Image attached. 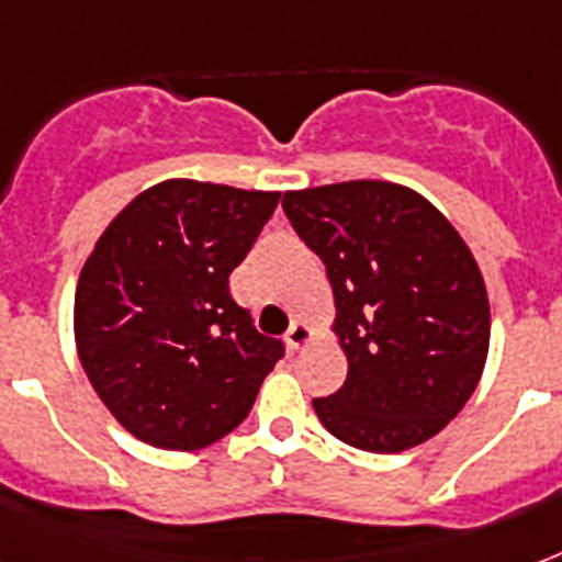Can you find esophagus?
Masks as SVG:
<instances>
[{"label": "esophagus", "instance_id": "esophagus-1", "mask_svg": "<svg viewBox=\"0 0 562 562\" xmlns=\"http://www.w3.org/2000/svg\"><path fill=\"white\" fill-rule=\"evenodd\" d=\"M308 341H312V326H308L306 321H300V317H297V321L291 324L289 333H285V344H289L291 352H300Z\"/></svg>", "mask_w": 562, "mask_h": 562}]
</instances>
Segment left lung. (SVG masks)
<instances>
[{
  "mask_svg": "<svg viewBox=\"0 0 562 562\" xmlns=\"http://www.w3.org/2000/svg\"><path fill=\"white\" fill-rule=\"evenodd\" d=\"M282 210L326 265L350 364L315 414L364 452L426 443L487 361L490 303L470 247L423 194L384 180L285 192Z\"/></svg>",
  "mask_w": 562,
  "mask_h": 562,
  "instance_id": "8db88e82",
  "label": "left lung"
}]
</instances>
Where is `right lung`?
<instances>
[{"instance_id":"1","label":"right lung","mask_w":562,"mask_h":562,"mask_svg":"<svg viewBox=\"0 0 562 562\" xmlns=\"http://www.w3.org/2000/svg\"><path fill=\"white\" fill-rule=\"evenodd\" d=\"M280 192L162 180L110 221L75 289V344L110 414L143 443L192 452L250 414L282 359L229 294Z\"/></svg>"}]
</instances>
